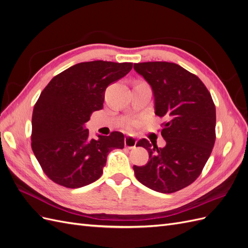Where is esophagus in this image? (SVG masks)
Listing matches in <instances>:
<instances>
[{
	"label": "esophagus",
	"instance_id": "1",
	"mask_svg": "<svg viewBox=\"0 0 248 248\" xmlns=\"http://www.w3.org/2000/svg\"><path fill=\"white\" fill-rule=\"evenodd\" d=\"M137 141H138V140H137L136 138L130 137V136H127V137H125V140H124V145H125L126 148L132 149V148L136 147Z\"/></svg>",
	"mask_w": 248,
	"mask_h": 248
}]
</instances>
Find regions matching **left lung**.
I'll use <instances>...</instances> for the list:
<instances>
[{"instance_id":"obj_1","label":"left lung","mask_w":248,"mask_h":248,"mask_svg":"<svg viewBox=\"0 0 248 248\" xmlns=\"http://www.w3.org/2000/svg\"><path fill=\"white\" fill-rule=\"evenodd\" d=\"M133 68L152 88L155 114L169 119L161 130L163 148L146 139L138 141L149 152V161L133 166L134 174L150 189L176 192L196 181L212 152L214 102L202 81L178 64L145 62Z\"/></svg>"}]
</instances>
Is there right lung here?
Masks as SVG:
<instances>
[{"instance_id": "1", "label": "right lung", "mask_w": 248, "mask_h": 248, "mask_svg": "<svg viewBox=\"0 0 248 248\" xmlns=\"http://www.w3.org/2000/svg\"><path fill=\"white\" fill-rule=\"evenodd\" d=\"M132 63L92 61L69 67L41 92L32 117V150L46 175L67 188L98 180L112 149L124 148L119 131L94 140L86 129L92 112L103 108L104 93Z\"/></svg>"}]
</instances>
